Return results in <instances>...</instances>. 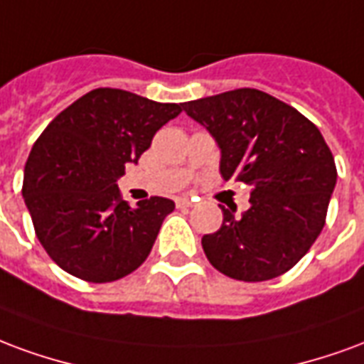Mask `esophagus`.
<instances>
[{"label":"esophagus","mask_w":364,"mask_h":364,"mask_svg":"<svg viewBox=\"0 0 364 364\" xmlns=\"http://www.w3.org/2000/svg\"><path fill=\"white\" fill-rule=\"evenodd\" d=\"M176 205H178V208H192L193 205V201L192 200H188V198H178V200H176Z\"/></svg>","instance_id":"34e87169"}]
</instances>
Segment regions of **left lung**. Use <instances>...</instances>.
Instances as JSON below:
<instances>
[{
    "label": "left lung",
    "mask_w": 364,
    "mask_h": 364,
    "mask_svg": "<svg viewBox=\"0 0 364 364\" xmlns=\"http://www.w3.org/2000/svg\"><path fill=\"white\" fill-rule=\"evenodd\" d=\"M221 149L225 180L252 188L250 208L223 211L201 246L215 269L238 281L279 277L322 232L338 171L309 118L258 89H237L182 105Z\"/></svg>",
    "instance_id": "obj_1"
}]
</instances>
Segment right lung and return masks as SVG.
I'll use <instances>...</instances> for the list:
<instances>
[{
    "label": "right lung",
    "mask_w": 364,
    "mask_h": 364,
    "mask_svg": "<svg viewBox=\"0 0 364 364\" xmlns=\"http://www.w3.org/2000/svg\"><path fill=\"white\" fill-rule=\"evenodd\" d=\"M180 112L182 105L95 89L48 124L25 164L23 198L36 237L63 272L108 283L147 259L174 201L155 196L129 208L116 182Z\"/></svg>",
    "instance_id": "1"
}]
</instances>
